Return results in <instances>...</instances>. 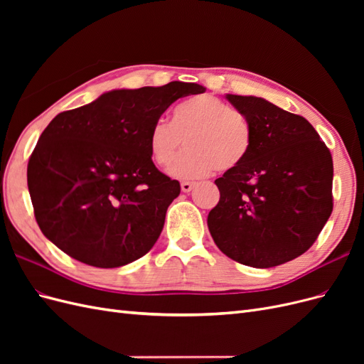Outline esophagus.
Here are the masks:
<instances>
[{
    "label": "esophagus",
    "mask_w": 364,
    "mask_h": 364,
    "mask_svg": "<svg viewBox=\"0 0 364 364\" xmlns=\"http://www.w3.org/2000/svg\"><path fill=\"white\" fill-rule=\"evenodd\" d=\"M194 182H188V181H183L182 183H181V188H182V191L183 193H190L193 188H194Z\"/></svg>",
    "instance_id": "34e87169"
}]
</instances>
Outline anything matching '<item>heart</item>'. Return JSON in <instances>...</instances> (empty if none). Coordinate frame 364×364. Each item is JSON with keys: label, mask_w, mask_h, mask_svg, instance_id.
Returning <instances> with one entry per match:
<instances>
[{"label": "heart", "mask_w": 364, "mask_h": 364, "mask_svg": "<svg viewBox=\"0 0 364 364\" xmlns=\"http://www.w3.org/2000/svg\"><path fill=\"white\" fill-rule=\"evenodd\" d=\"M186 139L187 150L170 168L178 179H199L232 171L246 161L253 144L249 118L214 95H197L173 111V123L158 118L149 132L150 155L168 167Z\"/></svg>", "instance_id": "obj_1"}]
</instances>
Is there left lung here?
<instances>
[{
  "label": "left lung",
  "instance_id": "8db88e82",
  "mask_svg": "<svg viewBox=\"0 0 364 364\" xmlns=\"http://www.w3.org/2000/svg\"><path fill=\"white\" fill-rule=\"evenodd\" d=\"M253 129L246 161L215 179L208 228L226 257L267 269L313 246L333 213V156L308 121L259 97L226 95Z\"/></svg>",
  "mask_w": 364,
  "mask_h": 364
}]
</instances>
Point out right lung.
<instances>
[{
	"label": "right lung",
	"instance_id": "obj_1",
	"mask_svg": "<svg viewBox=\"0 0 364 364\" xmlns=\"http://www.w3.org/2000/svg\"><path fill=\"white\" fill-rule=\"evenodd\" d=\"M205 91L183 82L117 90L54 117L27 167L42 234L94 267L144 257L181 193L151 161L150 127L178 98Z\"/></svg>",
	"mask_w": 364,
	"mask_h": 364
}]
</instances>
